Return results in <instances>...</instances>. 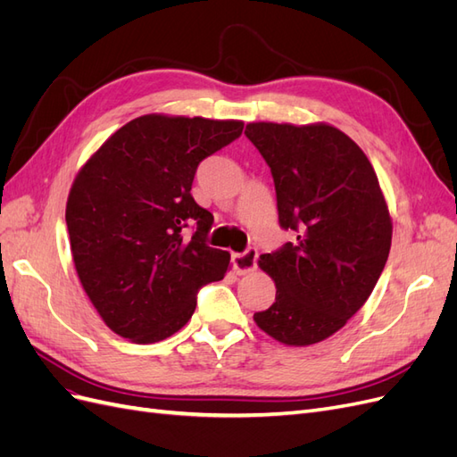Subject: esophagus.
<instances>
[{
	"mask_svg": "<svg viewBox=\"0 0 457 457\" xmlns=\"http://www.w3.org/2000/svg\"><path fill=\"white\" fill-rule=\"evenodd\" d=\"M257 265V250L255 247H247L244 253H232V267L237 274H247L255 270Z\"/></svg>",
	"mask_w": 457,
	"mask_h": 457,
	"instance_id": "esophagus-1",
	"label": "esophagus"
}]
</instances>
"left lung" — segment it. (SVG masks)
I'll return each mask as SVG.
<instances>
[{"label": "left lung", "mask_w": 457, "mask_h": 457, "mask_svg": "<svg viewBox=\"0 0 457 457\" xmlns=\"http://www.w3.org/2000/svg\"><path fill=\"white\" fill-rule=\"evenodd\" d=\"M245 137L269 163L280 227L295 232L259 267L276 284L255 324L289 347L334 336L376 287L393 219L378 175L349 135L329 123L253 121Z\"/></svg>", "instance_id": "8db88e82"}]
</instances>
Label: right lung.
Segmentation results:
<instances>
[{
  "label": "right lung",
  "instance_id": "1",
  "mask_svg": "<svg viewBox=\"0 0 457 457\" xmlns=\"http://www.w3.org/2000/svg\"><path fill=\"white\" fill-rule=\"evenodd\" d=\"M240 120L145 114L84 163L66 202L78 278L104 324L133 343L173 336L198 289L223 280L230 253L210 247L213 215L190 195L198 163L238 139ZM197 223L188 240L182 228Z\"/></svg>",
  "mask_w": 457,
  "mask_h": 457
}]
</instances>
